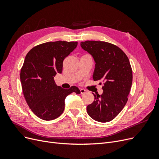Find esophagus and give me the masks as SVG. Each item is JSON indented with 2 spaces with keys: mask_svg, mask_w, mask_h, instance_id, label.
Listing matches in <instances>:
<instances>
[{
  "mask_svg": "<svg viewBox=\"0 0 159 159\" xmlns=\"http://www.w3.org/2000/svg\"><path fill=\"white\" fill-rule=\"evenodd\" d=\"M87 90L86 89H80V93H81V94H84V93H87Z\"/></svg>",
  "mask_w": 159,
  "mask_h": 159,
  "instance_id": "34e87169",
  "label": "esophagus"
}]
</instances>
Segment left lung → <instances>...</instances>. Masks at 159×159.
I'll return each instance as SVG.
<instances>
[{"label":"left lung","mask_w":159,"mask_h":159,"mask_svg":"<svg viewBox=\"0 0 159 159\" xmlns=\"http://www.w3.org/2000/svg\"><path fill=\"white\" fill-rule=\"evenodd\" d=\"M82 48L93 56L95 68L94 81L102 80V95L94 93L93 102L87 112L95 121L107 123L117 116L126 105L131 90L133 73L128 57L117 46L103 41L81 42Z\"/></svg>","instance_id":"left-lung-1"}]
</instances>
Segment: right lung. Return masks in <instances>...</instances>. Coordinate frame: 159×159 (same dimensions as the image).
<instances>
[{
	"instance_id": "1",
	"label": "right lung",
	"mask_w": 159,
	"mask_h": 159,
	"mask_svg": "<svg viewBox=\"0 0 159 159\" xmlns=\"http://www.w3.org/2000/svg\"><path fill=\"white\" fill-rule=\"evenodd\" d=\"M77 46L78 42H48L34 46L25 57L20 75L23 94L32 111L41 119L57 118L64 110L66 96L80 93L76 86L63 89L54 80Z\"/></svg>"
}]
</instances>
